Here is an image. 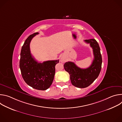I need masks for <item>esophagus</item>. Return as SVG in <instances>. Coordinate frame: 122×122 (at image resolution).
Returning a JSON list of instances; mask_svg holds the SVG:
<instances>
[{"label": "esophagus", "mask_w": 122, "mask_h": 122, "mask_svg": "<svg viewBox=\"0 0 122 122\" xmlns=\"http://www.w3.org/2000/svg\"><path fill=\"white\" fill-rule=\"evenodd\" d=\"M60 61H61V62H62V63H64V62H65V60H64V59H63V58H61V60H60Z\"/></svg>", "instance_id": "1"}]
</instances>
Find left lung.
Masks as SVG:
<instances>
[{"label": "left lung", "mask_w": 122, "mask_h": 122, "mask_svg": "<svg viewBox=\"0 0 122 122\" xmlns=\"http://www.w3.org/2000/svg\"><path fill=\"white\" fill-rule=\"evenodd\" d=\"M84 41L89 43L93 49L94 58L91 65L88 68L82 69L70 61L64 65L65 71L70 75L72 84L81 88L88 87L98 77L101 71L102 62L100 47L96 40L89 39Z\"/></svg>", "instance_id": "1"}]
</instances>
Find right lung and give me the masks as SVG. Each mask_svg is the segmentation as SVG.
Wrapping results in <instances>:
<instances>
[{
  "mask_svg": "<svg viewBox=\"0 0 122 122\" xmlns=\"http://www.w3.org/2000/svg\"><path fill=\"white\" fill-rule=\"evenodd\" d=\"M35 33L25 41L21 51L20 68L25 81L32 88L39 90L48 89L53 81L56 73L55 66L59 60H49L39 63L32 56L30 43L34 37L39 34Z\"/></svg>",
  "mask_w": 122,
  "mask_h": 122,
  "instance_id": "add662e5",
  "label": "right lung"
}]
</instances>
